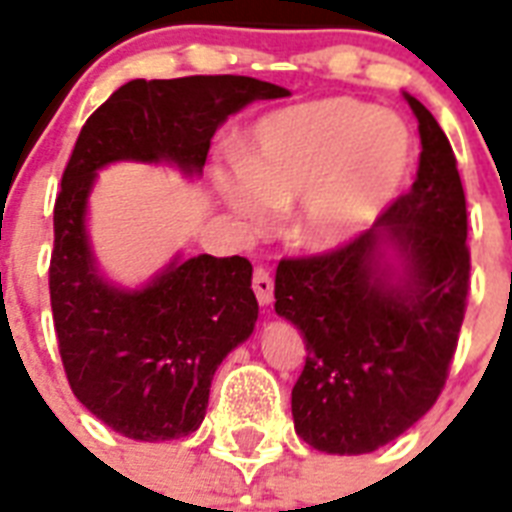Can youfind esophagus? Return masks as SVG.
<instances>
[{"label":"esophagus","mask_w":512,"mask_h":512,"mask_svg":"<svg viewBox=\"0 0 512 512\" xmlns=\"http://www.w3.org/2000/svg\"><path fill=\"white\" fill-rule=\"evenodd\" d=\"M252 289H255L257 303H260V305H268L273 300L271 273L265 271V268H260V265H257L255 273H252Z\"/></svg>","instance_id":"esophagus-1"}]
</instances>
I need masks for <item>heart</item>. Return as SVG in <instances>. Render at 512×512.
Here are the masks:
<instances>
[{
  "instance_id": "obj_1",
  "label": "heart",
  "mask_w": 512,
  "mask_h": 512,
  "mask_svg": "<svg viewBox=\"0 0 512 512\" xmlns=\"http://www.w3.org/2000/svg\"><path fill=\"white\" fill-rule=\"evenodd\" d=\"M414 138L401 116L356 98H324L265 116L244 164L217 170V188L252 231L300 201L295 233L335 249L369 228L404 191Z\"/></svg>"
}]
</instances>
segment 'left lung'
<instances>
[{"mask_svg": "<svg viewBox=\"0 0 512 512\" xmlns=\"http://www.w3.org/2000/svg\"><path fill=\"white\" fill-rule=\"evenodd\" d=\"M420 170L369 231L311 257H284L276 313L300 329L297 436L329 454L390 444L436 404L468 308V207L452 146L420 100ZM397 249L402 273L384 263Z\"/></svg>", "mask_w": 512, "mask_h": 512, "instance_id": "1", "label": "left lung"}]
</instances>
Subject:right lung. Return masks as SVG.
I'll return each mask as SVG.
<instances>
[{"label": "right lung", "mask_w": 512, "mask_h": 512, "mask_svg": "<svg viewBox=\"0 0 512 512\" xmlns=\"http://www.w3.org/2000/svg\"><path fill=\"white\" fill-rule=\"evenodd\" d=\"M289 95L252 76L132 79L76 138L55 199L50 305L74 396L135 441H170L199 428L212 374L252 335L257 300L247 257L172 263L146 289L124 292L95 271L84 209L108 162H172L199 175L209 140L252 100Z\"/></svg>", "instance_id": "add662e5"}]
</instances>
